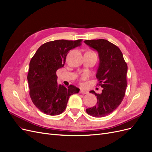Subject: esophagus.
Returning a JSON list of instances; mask_svg holds the SVG:
<instances>
[{"label": "esophagus", "mask_w": 152, "mask_h": 152, "mask_svg": "<svg viewBox=\"0 0 152 152\" xmlns=\"http://www.w3.org/2000/svg\"><path fill=\"white\" fill-rule=\"evenodd\" d=\"M80 94H88V91H85V90H81L80 91Z\"/></svg>", "instance_id": "34e87169"}]
</instances>
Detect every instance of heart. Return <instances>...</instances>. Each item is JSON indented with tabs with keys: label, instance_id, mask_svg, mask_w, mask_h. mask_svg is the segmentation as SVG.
Returning a JSON list of instances; mask_svg holds the SVG:
<instances>
[{
	"label": "heart",
	"instance_id": "b5f03b06",
	"mask_svg": "<svg viewBox=\"0 0 152 152\" xmlns=\"http://www.w3.org/2000/svg\"><path fill=\"white\" fill-rule=\"evenodd\" d=\"M87 77V76L86 75H83V76H82V79H83V80H84V79H85V78H86Z\"/></svg>",
	"mask_w": 152,
	"mask_h": 152
}]
</instances>
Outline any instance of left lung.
<instances>
[{
    "instance_id": "8db88e82",
    "label": "left lung",
    "mask_w": 152,
    "mask_h": 152,
    "mask_svg": "<svg viewBox=\"0 0 152 152\" xmlns=\"http://www.w3.org/2000/svg\"><path fill=\"white\" fill-rule=\"evenodd\" d=\"M84 42L99 53V64L96 77L103 88L96 96V104L86 112L95 117H102L114 111L123 100L127 86L128 66L118 47L104 39L85 40Z\"/></svg>"
}]
</instances>
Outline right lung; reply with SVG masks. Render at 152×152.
Wrapping results in <instances>:
<instances>
[{"label": "right lung", "mask_w": 152, "mask_h": 152, "mask_svg": "<svg viewBox=\"0 0 152 152\" xmlns=\"http://www.w3.org/2000/svg\"><path fill=\"white\" fill-rule=\"evenodd\" d=\"M82 40H57L43 44L30 62L27 79L30 96L37 108L49 115L61 114L68 100L80 89L74 85L67 88L57 83L56 71L64 66L70 50L81 45Z\"/></svg>", "instance_id": "1"}]
</instances>
